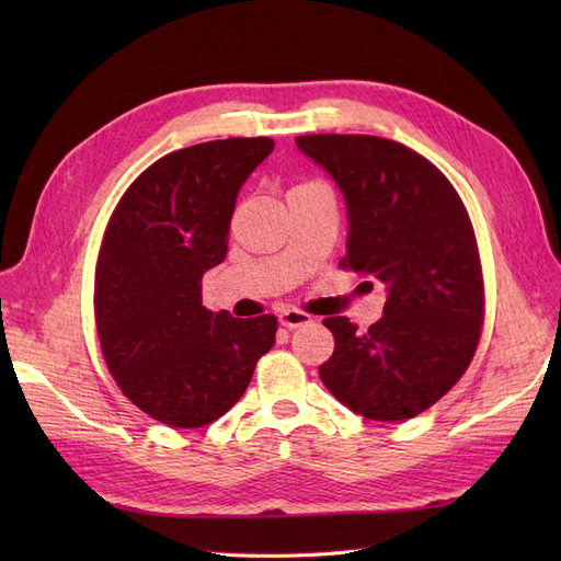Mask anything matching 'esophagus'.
Wrapping results in <instances>:
<instances>
[{
  "mask_svg": "<svg viewBox=\"0 0 561 561\" xmlns=\"http://www.w3.org/2000/svg\"><path fill=\"white\" fill-rule=\"evenodd\" d=\"M278 320H280L283 328L295 330V328H301V325H309L311 316L299 311V309H285V311L278 316Z\"/></svg>",
  "mask_w": 561,
  "mask_h": 561,
  "instance_id": "obj_1",
  "label": "esophagus"
}]
</instances>
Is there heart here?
<instances>
[{
    "instance_id": "obj_1",
    "label": "heart",
    "mask_w": 561,
    "mask_h": 561,
    "mask_svg": "<svg viewBox=\"0 0 561 561\" xmlns=\"http://www.w3.org/2000/svg\"><path fill=\"white\" fill-rule=\"evenodd\" d=\"M309 184H316V182H309ZM299 186H301V184H299Z\"/></svg>"
}]
</instances>
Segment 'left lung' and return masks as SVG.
Returning a JSON list of instances; mask_svg holds the SVG:
<instances>
[{"instance_id":"8db88e82","label":"left lung","mask_w":561,"mask_h":561,"mask_svg":"<svg viewBox=\"0 0 561 561\" xmlns=\"http://www.w3.org/2000/svg\"><path fill=\"white\" fill-rule=\"evenodd\" d=\"M297 147L344 192L351 231L339 266L388 287L369 330L322 320L334 353L318 375L355 414L414 419L449 393L480 344L484 276L470 215L445 173L396 140L320 133Z\"/></svg>"}]
</instances>
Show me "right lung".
<instances>
[{
	"mask_svg": "<svg viewBox=\"0 0 561 561\" xmlns=\"http://www.w3.org/2000/svg\"><path fill=\"white\" fill-rule=\"evenodd\" d=\"M271 138L184 147L130 182L100 243L93 311L122 393L171 428H201L241 400L278 320L203 307V274L227 257L236 196Z\"/></svg>",
	"mask_w": 561,
	"mask_h": 561,
	"instance_id": "1",
	"label": "right lung"
}]
</instances>
